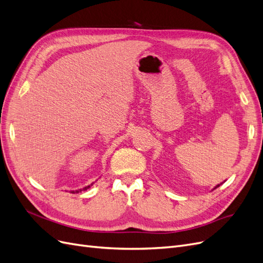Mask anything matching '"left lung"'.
<instances>
[{"mask_svg": "<svg viewBox=\"0 0 263 263\" xmlns=\"http://www.w3.org/2000/svg\"><path fill=\"white\" fill-rule=\"evenodd\" d=\"M224 182H225V181H224ZM224 182H222V183H224ZM222 183H220V184H222ZM220 184H217V185H216V186H215V187H214L213 190H215V189H217V187H218V186H219Z\"/></svg>", "mask_w": 263, "mask_h": 263, "instance_id": "1", "label": "left lung"}]
</instances>
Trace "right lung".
Instances as JSON below:
<instances>
[{"instance_id": "1", "label": "right lung", "mask_w": 263, "mask_h": 263, "mask_svg": "<svg viewBox=\"0 0 263 263\" xmlns=\"http://www.w3.org/2000/svg\"><path fill=\"white\" fill-rule=\"evenodd\" d=\"M93 184H94V182L92 183V184H90V185L84 186L83 189H79V190H76V191H70V192H71V193H79V192H82V191H85V190H87V189H90Z\"/></svg>"}]
</instances>
